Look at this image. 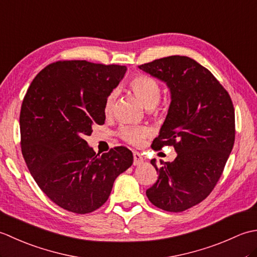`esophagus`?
Wrapping results in <instances>:
<instances>
[{
  "instance_id": "obj_1",
  "label": "esophagus",
  "mask_w": 257,
  "mask_h": 257,
  "mask_svg": "<svg viewBox=\"0 0 257 257\" xmlns=\"http://www.w3.org/2000/svg\"><path fill=\"white\" fill-rule=\"evenodd\" d=\"M144 161H145L144 156L139 154V152L135 151L134 152V166H140L141 163H144Z\"/></svg>"
}]
</instances>
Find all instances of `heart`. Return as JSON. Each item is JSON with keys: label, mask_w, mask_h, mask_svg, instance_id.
<instances>
[{"label": "heart", "mask_w": 257, "mask_h": 257, "mask_svg": "<svg viewBox=\"0 0 257 257\" xmlns=\"http://www.w3.org/2000/svg\"><path fill=\"white\" fill-rule=\"evenodd\" d=\"M130 88H132L134 94L137 96L138 99L143 102V105L146 108H154L160 100V86L157 83L156 79L149 77V76H136V77L130 81ZM118 91L112 90L106 98L105 105H103V112H105L107 116L111 114L113 111ZM149 133L150 130L148 127H146V125H127V127L122 128L121 136L129 144L138 146L143 143V140L149 135Z\"/></svg>", "instance_id": "heart-1"}]
</instances>
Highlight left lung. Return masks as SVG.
Returning <instances> with one entry per match:
<instances>
[{
    "mask_svg": "<svg viewBox=\"0 0 257 257\" xmlns=\"http://www.w3.org/2000/svg\"><path fill=\"white\" fill-rule=\"evenodd\" d=\"M139 68L166 83L171 102L152 148L173 146L172 162L151 165L159 174L146 191L159 209L182 212L209 195L219 181L235 139V114L228 92L209 69L187 56H169Z\"/></svg>",
    "mask_w": 257,
    "mask_h": 257,
    "instance_id": "1",
    "label": "left lung"
}]
</instances>
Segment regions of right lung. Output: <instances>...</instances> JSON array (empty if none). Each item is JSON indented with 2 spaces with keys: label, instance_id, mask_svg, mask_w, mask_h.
<instances>
[{
  "label": "right lung",
  "instance_id": "right-lung-1",
  "mask_svg": "<svg viewBox=\"0 0 257 257\" xmlns=\"http://www.w3.org/2000/svg\"><path fill=\"white\" fill-rule=\"evenodd\" d=\"M125 72L120 65L56 62L37 74L24 97L22 154L38 187L65 210H97L133 165V152L124 147L99 156L85 140L92 125L105 123V100Z\"/></svg>",
  "mask_w": 257,
  "mask_h": 257
}]
</instances>
